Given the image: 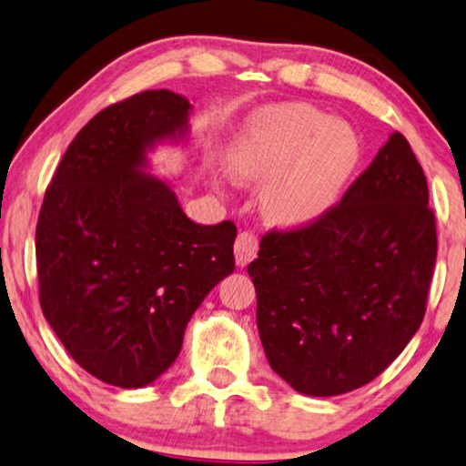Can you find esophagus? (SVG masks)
Instances as JSON below:
<instances>
[{
    "label": "esophagus",
    "instance_id": "esophagus-1",
    "mask_svg": "<svg viewBox=\"0 0 466 466\" xmlns=\"http://www.w3.org/2000/svg\"><path fill=\"white\" fill-rule=\"evenodd\" d=\"M258 254V238L251 231H241L235 239V260L239 266H246Z\"/></svg>",
    "mask_w": 466,
    "mask_h": 466
}]
</instances>
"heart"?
Instances as JSON below:
<instances>
[{
    "mask_svg": "<svg viewBox=\"0 0 466 466\" xmlns=\"http://www.w3.org/2000/svg\"><path fill=\"white\" fill-rule=\"evenodd\" d=\"M357 161V144L345 126L305 103L262 111L228 157L235 175L264 181L260 202L274 223L316 218L337 198Z\"/></svg>",
    "mask_w": 466,
    "mask_h": 466,
    "instance_id": "heart-1",
    "label": "heart"
}]
</instances>
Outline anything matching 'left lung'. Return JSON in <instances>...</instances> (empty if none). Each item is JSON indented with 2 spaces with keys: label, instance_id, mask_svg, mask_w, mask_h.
Wrapping results in <instances>:
<instances>
[{
  "label": "left lung",
  "instance_id": "8db88e82",
  "mask_svg": "<svg viewBox=\"0 0 466 466\" xmlns=\"http://www.w3.org/2000/svg\"><path fill=\"white\" fill-rule=\"evenodd\" d=\"M436 254L423 169L394 132L340 202L262 235L248 272L270 368L309 396L370 384L421 326Z\"/></svg>",
  "mask_w": 466,
  "mask_h": 466
}]
</instances>
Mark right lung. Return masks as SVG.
Segmentation results:
<instances>
[{"mask_svg": "<svg viewBox=\"0 0 466 466\" xmlns=\"http://www.w3.org/2000/svg\"><path fill=\"white\" fill-rule=\"evenodd\" d=\"M187 111L171 90L105 106L76 134L43 198V316L105 384L142 388L169 370L198 305L235 268L233 220L194 223L138 169L152 142L186 132Z\"/></svg>", "mask_w": 466, "mask_h": 466, "instance_id": "add662e5", "label": "right lung"}]
</instances>
